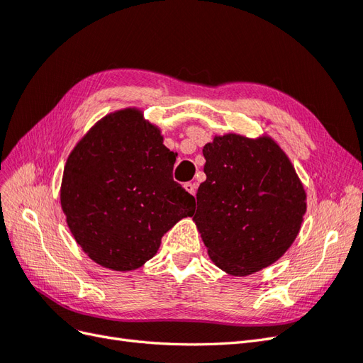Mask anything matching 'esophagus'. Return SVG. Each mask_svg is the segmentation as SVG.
<instances>
[{
    "instance_id": "34e87169",
    "label": "esophagus",
    "mask_w": 363,
    "mask_h": 363,
    "mask_svg": "<svg viewBox=\"0 0 363 363\" xmlns=\"http://www.w3.org/2000/svg\"><path fill=\"white\" fill-rule=\"evenodd\" d=\"M184 189L188 191L191 195H195V192H196V184H195V183H184Z\"/></svg>"
}]
</instances>
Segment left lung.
<instances>
[{"label":"left lung","instance_id":"left-lung-1","mask_svg":"<svg viewBox=\"0 0 363 363\" xmlns=\"http://www.w3.org/2000/svg\"><path fill=\"white\" fill-rule=\"evenodd\" d=\"M194 221L207 255L230 276L277 262L298 236L306 191L294 164L269 136H215L204 145Z\"/></svg>","mask_w":363,"mask_h":363}]
</instances>
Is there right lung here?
I'll return each mask as SVG.
<instances>
[{
	"label": "right lung",
	"mask_w": 363,
	"mask_h": 363,
	"mask_svg": "<svg viewBox=\"0 0 363 363\" xmlns=\"http://www.w3.org/2000/svg\"><path fill=\"white\" fill-rule=\"evenodd\" d=\"M175 157L136 107L106 115L74 147L60 204L77 244L98 265L142 267L162 236L194 215L195 199L172 180Z\"/></svg>",
	"instance_id": "obj_1"
}]
</instances>
